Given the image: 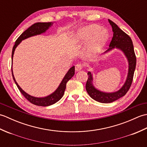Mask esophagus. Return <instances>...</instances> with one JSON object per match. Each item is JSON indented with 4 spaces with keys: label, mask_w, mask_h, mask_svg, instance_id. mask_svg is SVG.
<instances>
[{
    "label": "esophagus",
    "mask_w": 147,
    "mask_h": 147,
    "mask_svg": "<svg viewBox=\"0 0 147 147\" xmlns=\"http://www.w3.org/2000/svg\"><path fill=\"white\" fill-rule=\"evenodd\" d=\"M82 68H83V66H82V65L81 64H76L75 65V70H76V71H79L80 70H82Z\"/></svg>",
    "instance_id": "34e87169"
}]
</instances>
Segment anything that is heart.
<instances>
[{"mask_svg":"<svg viewBox=\"0 0 147 147\" xmlns=\"http://www.w3.org/2000/svg\"><path fill=\"white\" fill-rule=\"evenodd\" d=\"M73 41L77 44L86 42L83 48V54L92 57L104 46L108 39V34L96 24H90L80 28L73 36Z\"/></svg>","mask_w":147,"mask_h":147,"instance_id":"1","label":"heart"}]
</instances>
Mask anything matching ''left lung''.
I'll return each mask as SVG.
<instances>
[{
    "instance_id": "8db88e82",
    "label": "left lung",
    "mask_w": 147,
    "mask_h": 147,
    "mask_svg": "<svg viewBox=\"0 0 147 147\" xmlns=\"http://www.w3.org/2000/svg\"><path fill=\"white\" fill-rule=\"evenodd\" d=\"M112 26L113 32V37L109 45V48L102 55L112 51L114 49H117L123 53L128 63V70L125 82L121 88L117 91L113 92H105L97 89L93 85V74L90 71L88 72V80L86 84V90L90 97L100 103L108 104L116 100L126 94L133 82L134 73L136 68V59L134 51L133 44L130 37L118 27L116 24L110 20H108Z\"/></svg>"
}]
</instances>
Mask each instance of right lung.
I'll list each match as a JSON object with an SVG mask.
<instances>
[{
	"label": "right lung",
	"instance_id": "obj_1",
	"mask_svg": "<svg viewBox=\"0 0 147 147\" xmlns=\"http://www.w3.org/2000/svg\"><path fill=\"white\" fill-rule=\"evenodd\" d=\"M53 24H54V23H52V22H50V23H36L35 24H33V25H32L30 27H29L26 30L24 31V32L19 36V38L15 42V45H14L13 48H12V59H13V56L16 49L17 47L20 45V43L23 41V40L26 38H28L30 37L39 35L45 33L53 25ZM11 70L12 78H13V80L14 81L16 85H17L18 89L20 90V91L21 92L22 94L23 95L24 97L34 105L42 106V107H46V106H49L54 104L55 103L58 102L59 100L62 97V96L64 95L65 87H66V83L68 81L74 76L75 69H74V65L72 66L68 70L67 73L65 74L64 77L61 81V83L59 84V85L57 88V89H56L54 92L52 93L51 94H50L46 96H43V97H36V96L30 95L28 93L24 92L20 86V85H18L16 81L15 80V78L13 74V71H12V65Z\"/></svg>",
	"mask_w": 147,
	"mask_h": 147
}]
</instances>
